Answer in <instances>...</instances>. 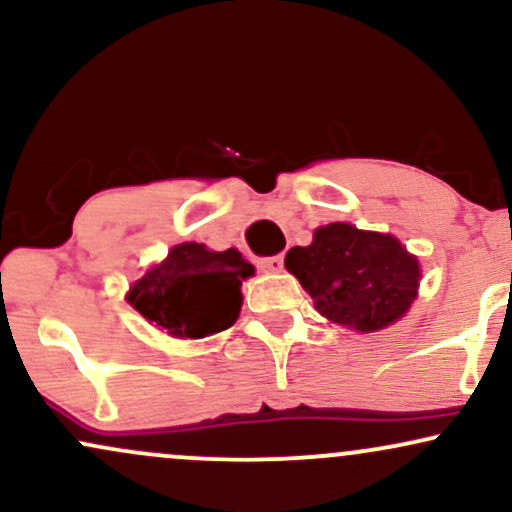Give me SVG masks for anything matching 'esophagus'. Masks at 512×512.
Segmentation results:
<instances>
[{"mask_svg": "<svg viewBox=\"0 0 512 512\" xmlns=\"http://www.w3.org/2000/svg\"><path fill=\"white\" fill-rule=\"evenodd\" d=\"M260 267L264 272H281L284 269V255H272V257H262Z\"/></svg>", "mask_w": 512, "mask_h": 512, "instance_id": "obj_1", "label": "esophagus"}]
</instances>
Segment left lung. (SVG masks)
<instances>
[{
    "label": "left lung",
    "instance_id": "left-lung-1",
    "mask_svg": "<svg viewBox=\"0 0 512 512\" xmlns=\"http://www.w3.org/2000/svg\"><path fill=\"white\" fill-rule=\"evenodd\" d=\"M286 269L337 325L375 332L399 320L419 289V262L397 238L349 223L317 228L308 248L286 252Z\"/></svg>",
    "mask_w": 512,
    "mask_h": 512
}]
</instances>
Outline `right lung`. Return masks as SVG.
<instances>
[{"mask_svg": "<svg viewBox=\"0 0 512 512\" xmlns=\"http://www.w3.org/2000/svg\"><path fill=\"white\" fill-rule=\"evenodd\" d=\"M252 272L255 267L238 250L211 252L199 243H182L132 286L127 301L173 337L202 339L238 320L240 281Z\"/></svg>", "mask_w": 512, "mask_h": 512, "instance_id": "obj_1", "label": "right lung"}]
</instances>
